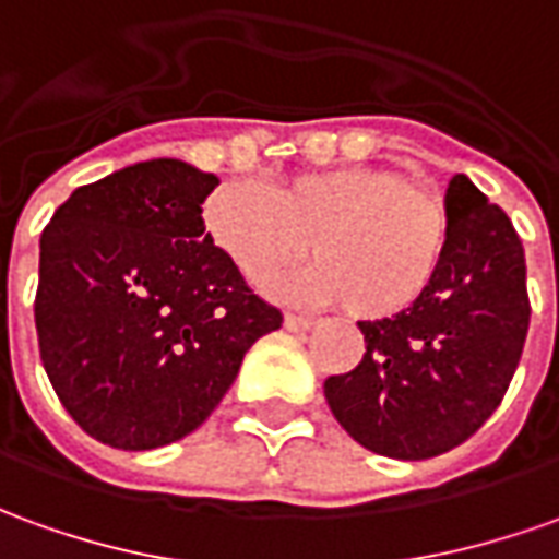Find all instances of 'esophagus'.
<instances>
[{
  "instance_id": "obj_1",
  "label": "esophagus",
  "mask_w": 559,
  "mask_h": 559,
  "mask_svg": "<svg viewBox=\"0 0 559 559\" xmlns=\"http://www.w3.org/2000/svg\"><path fill=\"white\" fill-rule=\"evenodd\" d=\"M317 325L310 317H295V313H286V329L295 331V334H301V331H310Z\"/></svg>"
}]
</instances>
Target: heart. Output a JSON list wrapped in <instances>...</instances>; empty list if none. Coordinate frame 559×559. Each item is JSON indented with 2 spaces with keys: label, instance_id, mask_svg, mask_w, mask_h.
<instances>
[{
  "label": "heart",
  "instance_id": "1",
  "mask_svg": "<svg viewBox=\"0 0 559 559\" xmlns=\"http://www.w3.org/2000/svg\"><path fill=\"white\" fill-rule=\"evenodd\" d=\"M213 246L261 283L307 255V271L276 280L283 301L325 304L359 319H392L426 298L448 252L450 218L432 191L383 167L298 173L273 194L258 179H230L203 203Z\"/></svg>",
  "mask_w": 559,
  "mask_h": 559
}]
</instances>
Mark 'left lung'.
Returning a JSON list of instances; mask_svg holds the SVG:
<instances>
[{
  "label": "left lung",
  "mask_w": 559,
  "mask_h": 559,
  "mask_svg": "<svg viewBox=\"0 0 559 559\" xmlns=\"http://www.w3.org/2000/svg\"><path fill=\"white\" fill-rule=\"evenodd\" d=\"M448 252L426 298L359 322L365 356L325 380V402L353 441L390 460H429L478 432L506 395L530 329L518 230L468 176L444 194Z\"/></svg>",
  "instance_id": "8db88e82"
}]
</instances>
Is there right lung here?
I'll return each mask as SVG.
<instances>
[{"label": "right lung", "instance_id": "add662e5", "mask_svg": "<svg viewBox=\"0 0 559 559\" xmlns=\"http://www.w3.org/2000/svg\"><path fill=\"white\" fill-rule=\"evenodd\" d=\"M218 176L155 157L81 185L38 242L36 331L69 417L118 450L191 435L283 313L203 228Z\"/></svg>", "mask_w": 559, "mask_h": 559}]
</instances>
